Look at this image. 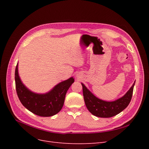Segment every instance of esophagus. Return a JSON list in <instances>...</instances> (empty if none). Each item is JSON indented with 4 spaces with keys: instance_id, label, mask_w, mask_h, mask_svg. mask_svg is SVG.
<instances>
[{
    "instance_id": "1",
    "label": "esophagus",
    "mask_w": 149,
    "mask_h": 149,
    "mask_svg": "<svg viewBox=\"0 0 149 149\" xmlns=\"http://www.w3.org/2000/svg\"><path fill=\"white\" fill-rule=\"evenodd\" d=\"M77 77H78V76H77Z\"/></svg>"
}]
</instances>
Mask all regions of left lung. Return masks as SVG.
<instances>
[{"label": "left lung", "mask_w": 149, "mask_h": 149, "mask_svg": "<svg viewBox=\"0 0 149 149\" xmlns=\"http://www.w3.org/2000/svg\"><path fill=\"white\" fill-rule=\"evenodd\" d=\"M135 83L123 97L114 101L100 100L81 83L86 106L92 114L99 118H111L118 114L128 106L131 101Z\"/></svg>", "instance_id": "left-lung-1"}]
</instances>
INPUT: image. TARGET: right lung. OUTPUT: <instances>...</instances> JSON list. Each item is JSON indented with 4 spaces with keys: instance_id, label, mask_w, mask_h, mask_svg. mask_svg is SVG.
<instances>
[{
    "instance_id": "add662e5",
    "label": "right lung",
    "mask_w": 149,
    "mask_h": 149,
    "mask_svg": "<svg viewBox=\"0 0 149 149\" xmlns=\"http://www.w3.org/2000/svg\"><path fill=\"white\" fill-rule=\"evenodd\" d=\"M15 81L18 97L23 106L32 113L42 117L56 114L62 109L65 96L74 81L73 77L56 84L50 91L44 94L32 92L21 81L18 71V63L15 71Z\"/></svg>"
}]
</instances>
